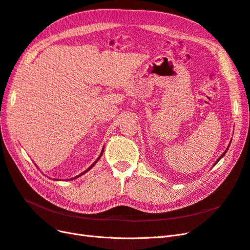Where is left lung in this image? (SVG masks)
<instances>
[{"mask_svg": "<svg viewBox=\"0 0 250 250\" xmlns=\"http://www.w3.org/2000/svg\"><path fill=\"white\" fill-rule=\"evenodd\" d=\"M225 152H226V150H225ZM225 152H224V153H223V154H222V155H221V156H220V157H219V158H218V161H217V162H216V164H217V163H218V162H219V161H220V160H221V157H222V156H223V155H224V154H225Z\"/></svg>", "mask_w": 250, "mask_h": 250, "instance_id": "left-lung-1", "label": "left lung"}]
</instances>
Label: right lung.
I'll list each match as a JSON object with an SVG mask.
<instances>
[{
    "instance_id": "obj_1",
    "label": "right lung",
    "mask_w": 250,
    "mask_h": 250,
    "mask_svg": "<svg viewBox=\"0 0 250 250\" xmlns=\"http://www.w3.org/2000/svg\"><path fill=\"white\" fill-rule=\"evenodd\" d=\"M102 153H103V150H102V152H101V154H100V156H99V157H98V158H97V161H96V162H95V163H94V164H93V165H92V166H90V167H89V168H88V169H87V170H85V171H84V172H82V173H81V174H80V175H78V176H77V177H79V176H81V175H82V174H84V173H86V172H87V171H88V170H90V169H92V168H93V167H94V166H95V164H96V163H97V162H98V161H99V158H100V157H101V156H102ZM74 178H76V177H74ZM74 178H72V179H74Z\"/></svg>"
}]
</instances>
